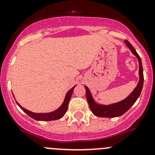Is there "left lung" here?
Wrapping results in <instances>:
<instances>
[{
  "instance_id": "8db88e82",
  "label": "left lung",
  "mask_w": 155,
  "mask_h": 155,
  "mask_svg": "<svg viewBox=\"0 0 155 155\" xmlns=\"http://www.w3.org/2000/svg\"><path fill=\"white\" fill-rule=\"evenodd\" d=\"M131 52L137 58L139 61V76H140V79L137 84V87L134 88V90L131 92L130 94L123 101H119L115 104H109V105H102V104H97L93 99L91 93L88 87L84 85L86 90V99L87 103H88L89 107L91 110L93 112L94 115L97 117H103V118H115V117H118L124 114L134 104V103L137 101L141 94L142 89L143 86V82H144V77H143V64H142V61L139 54H137V51L134 46L127 41H124Z\"/></svg>"
}]
</instances>
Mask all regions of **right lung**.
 Returning <instances> with one entry per match:
<instances>
[{"mask_svg":"<svg viewBox=\"0 0 155 155\" xmlns=\"http://www.w3.org/2000/svg\"><path fill=\"white\" fill-rule=\"evenodd\" d=\"M75 87H76V85L72 87L70 90H69V91L67 93L66 96H65L64 101L63 104H61V106L58 109H57L56 110L53 111V112H47V113H36V112H31V111L25 109V108L21 107L18 102L16 103L17 104H18V107L21 108V109H22L26 114H28L31 118H34V120H37V121H54V120H57V119H59V118H62V117L65 115L67 110H68V104L69 102H70V98H71V95L72 94H73V89H74Z\"/></svg>","mask_w":155,"mask_h":155,"instance_id":"right-lung-1","label":"right lung"}]
</instances>
